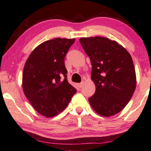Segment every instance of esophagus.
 <instances>
[{
  "mask_svg": "<svg viewBox=\"0 0 151 151\" xmlns=\"http://www.w3.org/2000/svg\"><path fill=\"white\" fill-rule=\"evenodd\" d=\"M83 85V83H78V88H82Z\"/></svg>",
  "mask_w": 151,
  "mask_h": 151,
  "instance_id": "1",
  "label": "esophagus"
}]
</instances>
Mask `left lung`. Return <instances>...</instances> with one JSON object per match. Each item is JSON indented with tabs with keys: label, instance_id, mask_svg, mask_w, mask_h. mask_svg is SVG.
Listing matches in <instances>:
<instances>
[{
	"label": "left lung",
	"instance_id": "left-lung-1",
	"mask_svg": "<svg viewBox=\"0 0 151 151\" xmlns=\"http://www.w3.org/2000/svg\"><path fill=\"white\" fill-rule=\"evenodd\" d=\"M80 42L91 61V80L96 88L88 100L90 105L102 116L116 114L129 103L136 90L132 56L118 42L105 37H82Z\"/></svg>",
	"mask_w": 151,
	"mask_h": 151
}]
</instances>
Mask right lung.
<instances>
[{"label": "right lung", "instance_id": "add662e5", "mask_svg": "<svg viewBox=\"0 0 151 151\" xmlns=\"http://www.w3.org/2000/svg\"><path fill=\"white\" fill-rule=\"evenodd\" d=\"M75 39L55 38L37 46L25 62L22 89L34 109L46 117L64 110L76 90L67 80L64 58Z\"/></svg>", "mask_w": 151, "mask_h": 151}]
</instances>
